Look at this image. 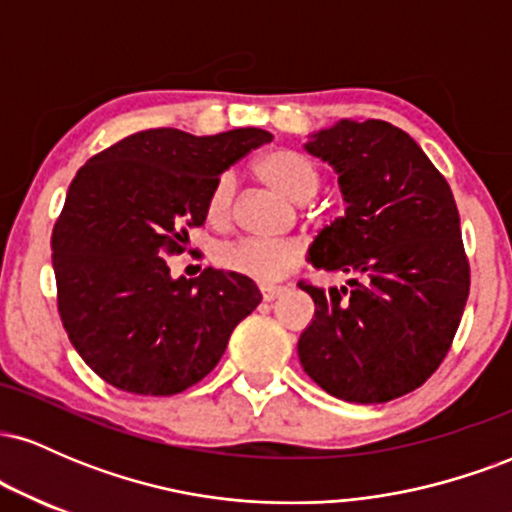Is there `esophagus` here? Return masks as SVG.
Returning a JSON list of instances; mask_svg holds the SVG:
<instances>
[{
    "instance_id": "34e87169",
    "label": "esophagus",
    "mask_w": 512,
    "mask_h": 512,
    "mask_svg": "<svg viewBox=\"0 0 512 512\" xmlns=\"http://www.w3.org/2000/svg\"><path fill=\"white\" fill-rule=\"evenodd\" d=\"M260 291H262V298L264 301H274V298H279L281 293L286 291V286H274V284H262L260 286Z\"/></svg>"
}]
</instances>
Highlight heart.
Segmentation results:
<instances>
[{
  "instance_id": "heart-1",
  "label": "heart",
  "mask_w": 512,
  "mask_h": 512,
  "mask_svg": "<svg viewBox=\"0 0 512 512\" xmlns=\"http://www.w3.org/2000/svg\"><path fill=\"white\" fill-rule=\"evenodd\" d=\"M257 173L264 182L279 190L293 202H305L320 190V170L310 158L296 151H272L257 163ZM233 197H236V178L233 173H221L211 185L207 197V216L211 223L223 226L231 221ZM303 260L301 243L289 238H260L245 236L223 245L219 264L228 272H236L257 281H276L286 276Z\"/></svg>"
}]
</instances>
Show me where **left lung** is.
I'll list each match as a JSON object with an SVG mask.
<instances>
[{
	"instance_id": "8db88e82",
	"label": "left lung",
	"mask_w": 512,
	"mask_h": 512,
	"mask_svg": "<svg viewBox=\"0 0 512 512\" xmlns=\"http://www.w3.org/2000/svg\"><path fill=\"white\" fill-rule=\"evenodd\" d=\"M305 151L339 173L346 214L320 231L308 262L349 274L317 289L298 358L332 397L383 404L416 390L448 356L469 296L460 214L448 180L407 132L342 120Z\"/></svg>"
}]
</instances>
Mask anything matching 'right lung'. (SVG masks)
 <instances>
[{
    "label": "right lung",
    "instance_id": "1",
    "mask_svg": "<svg viewBox=\"0 0 512 512\" xmlns=\"http://www.w3.org/2000/svg\"><path fill=\"white\" fill-rule=\"evenodd\" d=\"M272 134L195 137L158 127L88 158L52 228L57 310L69 342L105 383L168 397L214 370L231 332L262 301L255 281L207 267L173 279L187 228L207 219L211 185Z\"/></svg>",
    "mask_w": 512,
    "mask_h": 512
}]
</instances>
